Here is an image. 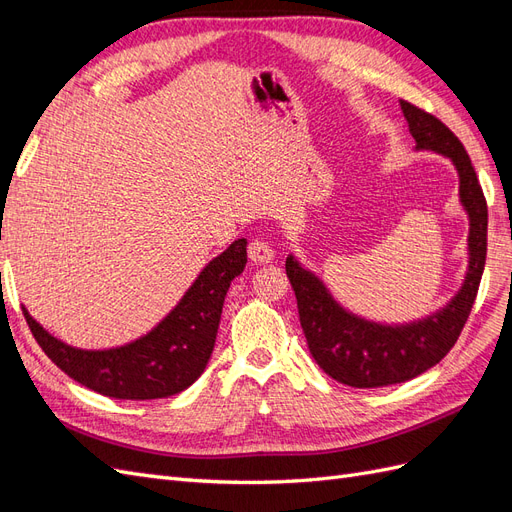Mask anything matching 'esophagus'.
Returning <instances> with one entry per match:
<instances>
[{"label": "esophagus", "instance_id": "34e87169", "mask_svg": "<svg viewBox=\"0 0 512 512\" xmlns=\"http://www.w3.org/2000/svg\"><path fill=\"white\" fill-rule=\"evenodd\" d=\"M247 256L256 265H267V262L273 260V247L265 239H254L250 247H247Z\"/></svg>", "mask_w": 512, "mask_h": 512}]
</instances>
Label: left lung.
I'll use <instances>...</instances> for the list:
<instances>
[{"label": "left lung", "mask_w": 512, "mask_h": 512, "mask_svg": "<svg viewBox=\"0 0 512 512\" xmlns=\"http://www.w3.org/2000/svg\"><path fill=\"white\" fill-rule=\"evenodd\" d=\"M401 111L418 149L444 153L457 166L459 196L470 215V267L457 297L438 314L401 327H384L346 312L316 275L292 256L286 260L309 352L324 374L356 389L406 382L440 363L466 327L485 271L487 200L468 151L436 115L406 100H401Z\"/></svg>", "instance_id": "left-lung-1"}]
</instances>
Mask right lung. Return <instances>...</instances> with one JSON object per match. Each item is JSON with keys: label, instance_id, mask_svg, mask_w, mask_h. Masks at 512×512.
I'll use <instances>...</instances> for the list:
<instances>
[{"label": "right lung", "instance_id": "obj_1", "mask_svg": "<svg viewBox=\"0 0 512 512\" xmlns=\"http://www.w3.org/2000/svg\"><path fill=\"white\" fill-rule=\"evenodd\" d=\"M245 239H237L198 275L179 305L156 329L113 350H79L53 335L27 314L25 320L49 359L72 380L115 399H160L177 395L203 374L215 346L224 297L243 273Z\"/></svg>", "mask_w": 512, "mask_h": 512}]
</instances>
